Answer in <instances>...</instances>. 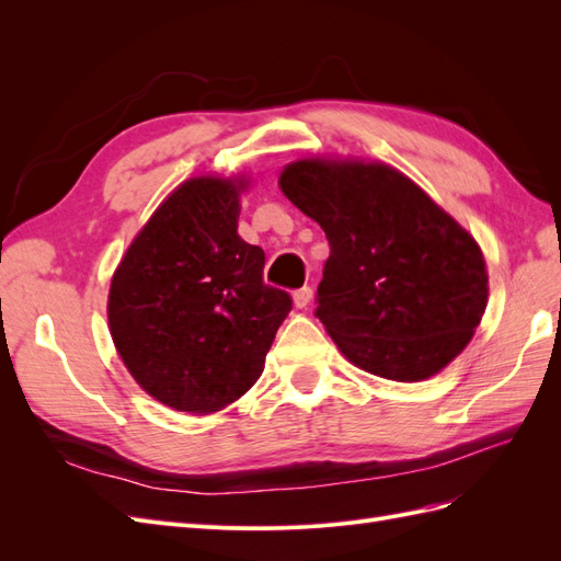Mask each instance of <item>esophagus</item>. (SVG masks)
Instances as JSON below:
<instances>
[{"label": "esophagus", "instance_id": "esophagus-1", "mask_svg": "<svg viewBox=\"0 0 561 561\" xmlns=\"http://www.w3.org/2000/svg\"><path fill=\"white\" fill-rule=\"evenodd\" d=\"M311 299H313V290H311V287H301V290H297V293L293 295V301H295L297 309H307L309 304H311Z\"/></svg>", "mask_w": 561, "mask_h": 561}]
</instances>
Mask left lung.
<instances>
[{
	"mask_svg": "<svg viewBox=\"0 0 561 561\" xmlns=\"http://www.w3.org/2000/svg\"><path fill=\"white\" fill-rule=\"evenodd\" d=\"M278 186L330 241L316 316L348 363L412 383L470 344L489 301L482 248L414 180L383 161L307 157Z\"/></svg>",
	"mask_w": 561,
	"mask_h": 561,
	"instance_id": "8db88e82",
	"label": "left lung"
}]
</instances>
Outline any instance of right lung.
<instances>
[{
	"mask_svg": "<svg viewBox=\"0 0 561 561\" xmlns=\"http://www.w3.org/2000/svg\"><path fill=\"white\" fill-rule=\"evenodd\" d=\"M250 178L198 175L163 198L118 262L107 297L118 358L147 396L213 414L262 377L293 309L262 280L264 252L239 236Z\"/></svg>",
	"mask_w": 561,
	"mask_h": 561,
	"instance_id": "add662e5",
	"label": "right lung"
}]
</instances>
